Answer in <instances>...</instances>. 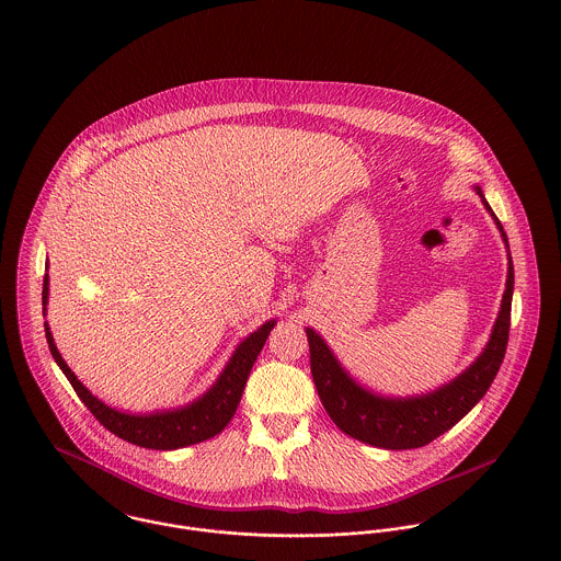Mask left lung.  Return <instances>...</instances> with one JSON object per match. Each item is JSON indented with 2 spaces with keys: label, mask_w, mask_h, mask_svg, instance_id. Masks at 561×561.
<instances>
[{
  "label": "left lung",
  "mask_w": 561,
  "mask_h": 561,
  "mask_svg": "<svg viewBox=\"0 0 561 561\" xmlns=\"http://www.w3.org/2000/svg\"><path fill=\"white\" fill-rule=\"evenodd\" d=\"M476 190L507 245L501 222L485 203L480 187ZM512 291L514 265L510 256L501 311L478 360L449 385L416 398H382L367 391L341 367L320 334L313 328H307L311 374L328 416L347 436L382 449H416L451 430L485 396L503 363L510 336Z\"/></svg>",
  "instance_id": "1"
}]
</instances>
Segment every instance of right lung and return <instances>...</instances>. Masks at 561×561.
<instances>
[{
    "label": "right lung",
    "mask_w": 561,
    "mask_h": 561,
    "mask_svg": "<svg viewBox=\"0 0 561 561\" xmlns=\"http://www.w3.org/2000/svg\"><path fill=\"white\" fill-rule=\"evenodd\" d=\"M47 296H49V276L45 274L43 280V313L47 307ZM276 321H265L261 328H256L250 336H245L233 352L231 360L227 363L225 371L216 380V385L196 401L176 408V410H163V412H151V414H127L116 408L105 405L103 401L96 400L80 380L76 374L69 369V365L62 360L51 330L45 323V334L47 343L51 350V356L56 358L58 367L80 396V400L85 403V408L96 416V421L107 427L112 434L118 438L147 447V449H179L187 445L203 443L207 438H214L220 434L227 423L233 419L238 403L245 387V380L250 376V369L259 356V352L265 345V339L270 330L274 328Z\"/></svg>",
    "instance_id": "right-lung-1"
}]
</instances>
